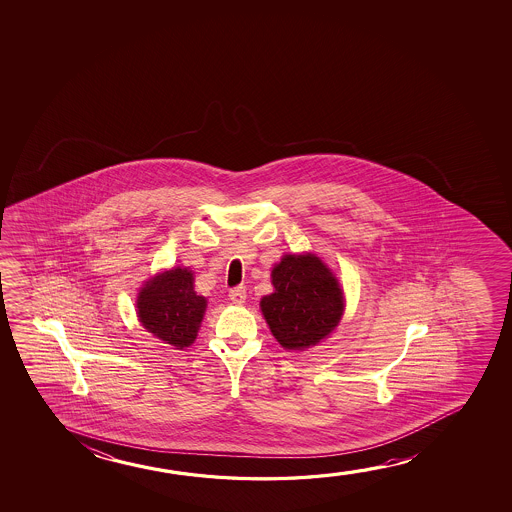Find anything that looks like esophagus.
Returning <instances> with one entry per match:
<instances>
[{
  "label": "esophagus",
  "mask_w": 512,
  "mask_h": 512,
  "mask_svg": "<svg viewBox=\"0 0 512 512\" xmlns=\"http://www.w3.org/2000/svg\"><path fill=\"white\" fill-rule=\"evenodd\" d=\"M229 299H231L234 304H243V302L246 301V288H232L231 292H229Z\"/></svg>",
  "instance_id": "esophagus-1"
}]
</instances>
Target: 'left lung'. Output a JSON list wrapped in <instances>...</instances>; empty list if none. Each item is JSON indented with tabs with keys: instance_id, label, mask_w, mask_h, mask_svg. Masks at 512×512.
<instances>
[{
	"instance_id": "left-lung-1",
	"label": "left lung",
	"mask_w": 512,
	"mask_h": 512,
	"mask_svg": "<svg viewBox=\"0 0 512 512\" xmlns=\"http://www.w3.org/2000/svg\"><path fill=\"white\" fill-rule=\"evenodd\" d=\"M274 292L260 301L269 329L287 350H304L336 329L343 315V290L322 260L285 255L273 269Z\"/></svg>"
}]
</instances>
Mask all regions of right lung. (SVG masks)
I'll use <instances>...</instances> for the list:
<instances>
[{
  "mask_svg": "<svg viewBox=\"0 0 512 512\" xmlns=\"http://www.w3.org/2000/svg\"><path fill=\"white\" fill-rule=\"evenodd\" d=\"M204 309L206 299L194 290L192 271L182 267L157 274L138 295L143 327L176 350L194 343Z\"/></svg>",
  "mask_w": 512,
  "mask_h": 512,
  "instance_id": "1",
  "label": "right lung"
}]
</instances>
